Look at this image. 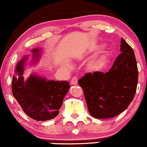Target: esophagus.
<instances>
[{"label":"esophagus","instance_id":"obj_1","mask_svg":"<svg viewBox=\"0 0 147 147\" xmlns=\"http://www.w3.org/2000/svg\"><path fill=\"white\" fill-rule=\"evenodd\" d=\"M77 83H78V78L76 76L73 77L71 80V85H76L77 84Z\"/></svg>","mask_w":147,"mask_h":147}]
</instances>
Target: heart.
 Wrapping results in <instances>:
<instances>
[{
    "instance_id": "b5f03b06",
    "label": "heart",
    "mask_w": 147,
    "mask_h": 147,
    "mask_svg": "<svg viewBox=\"0 0 147 147\" xmlns=\"http://www.w3.org/2000/svg\"><path fill=\"white\" fill-rule=\"evenodd\" d=\"M103 57H100V58L97 59L93 60L91 63H90V67L93 69H99L100 66L102 65L103 62Z\"/></svg>"
}]
</instances>
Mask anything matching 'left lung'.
<instances>
[{"label":"left lung","mask_w":147,"mask_h":147,"mask_svg":"<svg viewBox=\"0 0 147 147\" xmlns=\"http://www.w3.org/2000/svg\"><path fill=\"white\" fill-rule=\"evenodd\" d=\"M121 54L107 73H87L78 80L89 113L95 118L115 117L125 111L137 90L138 69L132 48L121 39Z\"/></svg>","instance_id":"1"}]
</instances>
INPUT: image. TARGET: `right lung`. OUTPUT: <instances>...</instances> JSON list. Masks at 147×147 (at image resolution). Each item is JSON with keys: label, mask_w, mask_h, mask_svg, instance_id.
Wrapping results in <instances>:
<instances>
[{"label": "right lung", "mask_w": 147, "mask_h": 147, "mask_svg": "<svg viewBox=\"0 0 147 147\" xmlns=\"http://www.w3.org/2000/svg\"><path fill=\"white\" fill-rule=\"evenodd\" d=\"M40 49H33L32 61L40 57ZM25 56L18 63L16 75L13 76L12 92L25 114L37 121L54 119L59 113L63 100L68 93L70 85L67 81H48L44 77L32 74L24 79V67L28 60Z\"/></svg>", "instance_id": "1"}]
</instances>
